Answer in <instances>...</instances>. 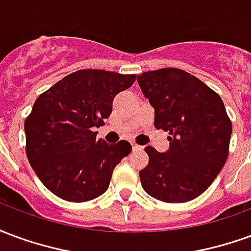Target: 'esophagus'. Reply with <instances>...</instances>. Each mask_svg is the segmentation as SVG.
<instances>
[{"instance_id":"obj_1","label":"esophagus","mask_w":251,"mask_h":251,"mask_svg":"<svg viewBox=\"0 0 251 251\" xmlns=\"http://www.w3.org/2000/svg\"><path fill=\"white\" fill-rule=\"evenodd\" d=\"M144 147L141 145H137V144H133V152H138V151H142Z\"/></svg>"}]
</instances>
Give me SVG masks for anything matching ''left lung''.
I'll list each match as a JSON object with an SVG mask.
<instances>
[{"label": "left lung", "mask_w": 251, "mask_h": 251, "mask_svg": "<svg viewBox=\"0 0 251 251\" xmlns=\"http://www.w3.org/2000/svg\"><path fill=\"white\" fill-rule=\"evenodd\" d=\"M154 109L156 129L169 131V148L147 147L142 188L165 203H184L208 188L228 156L231 122L221 97L198 77L179 68H161L137 77Z\"/></svg>", "instance_id": "obj_1"}]
</instances>
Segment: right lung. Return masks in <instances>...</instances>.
Here are the masks:
<instances>
[{
    "label": "right lung",
    "instance_id": "add662e5",
    "mask_svg": "<svg viewBox=\"0 0 251 251\" xmlns=\"http://www.w3.org/2000/svg\"><path fill=\"white\" fill-rule=\"evenodd\" d=\"M134 80L136 75L80 70L36 99L24 125L26 156L52 194L80 203L107 191L113 171L131 145L97 140L93 127L109 118L115 95Z\"/></svg>",
    "mask_w": 251,
    "mask_h": 251
}]
</instances>
